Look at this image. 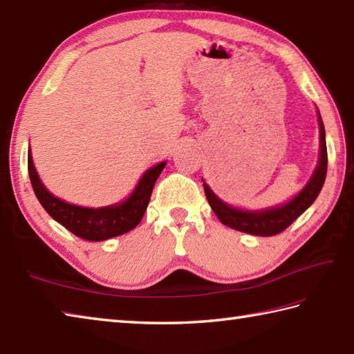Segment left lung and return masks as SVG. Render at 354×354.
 I'll return each mask as SVG.
<instances>
[{"instance_id":"obj_1","label":"left lung","mask_w":354,"mask_h":354,"mask_svg":"<svg viewBox=\"0 0 354 354\" xmlns=\"http://www.w3.org/2000/svg\"><path fill=\"white\" fill-rule=\"evenodd\" d=\"M319 116V130H321V153H319V162L316 165V170L311 175L310 181L304 187L301 193L288 201L287 204L272 207V209H266L261 212H247L234 209L225 204L224 201H221L209 185L204 183V192L207 201L212 207V210L216 214L218 219L224 225L234 228L238 232L256 234V236H273L286 230L288 225H292L293 221H296L301 214L306 212L308 207L315 203V199L319 195L322 190V185L327 176V142H325V129L322 118ZM204 181V179H203Z\"/></svg>"}]
</instances>
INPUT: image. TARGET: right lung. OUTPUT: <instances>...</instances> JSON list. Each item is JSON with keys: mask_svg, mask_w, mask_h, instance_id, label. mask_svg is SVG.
Returning <instances> with one entry per match:
<instances>
[{"mask_svg": "<svg viewBox=\"0 0 354 354\" xmlns=\"http://www.w3.org/2000/svg\"><path fill=\"white\" fill-rule=\"evenodd\" d=\"M165 164L167 162L162 161L145 171L133 193L122 203L100 207V209H88V207L68 204L66 201L53 196L41 183L38 173L35 170L30 149L27 153L30 183L41 205L57 223L86 241H106L133 230L141 223L144 212L147 210L151 190H153L156 179L161 175Z\"/></svg>", "mask_w": 354, "mask_h": 354, "instance_id": "1", "label": "right lung"}]
</instances>
